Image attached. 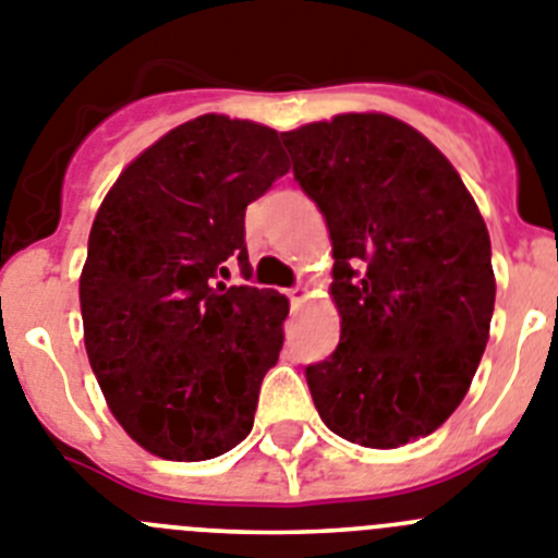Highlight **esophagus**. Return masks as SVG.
Masks as SVG:
<instances>
[{
	"instance_id": "1",
	"label": "esophagus",
	"mask_w": 558,
	"mask_h": 558,
	"mask_svg": "<svg viewBox=\"0 0 558 558\" xmlns=\"http://www.w3.org/2000/svg\"><path fill=\"white\" fill-rule=\"evenodd\" d=\"M306 298H308V286H294V289H289V300H292V306L306 303Z\"/></svg>"
}]
</instances>
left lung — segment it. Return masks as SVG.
Segmentation results:
<instances>
[{
  "label": "left lung",
  "mask_w": 558,
  "mask_h": 558,
  "mask_svg": "<svg viewBox=\"0 0 558 558\" xmlns=\"http://www.w3.org/2000/svg\"><path fill=\"white\" fill-rule=\"evenodd\" d=\"M333 246L339 345L306 367L339 438L396 449L466 396L494 314L492 241L463 179L413 125L337 114L280 134Z\"/></svg>",
  "instance_id": "obj_1"
}]
</instances>
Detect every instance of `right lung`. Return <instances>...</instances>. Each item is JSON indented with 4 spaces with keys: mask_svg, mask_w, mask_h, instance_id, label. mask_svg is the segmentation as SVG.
<instances>
[{
    "mask_svg": "<svg viewBox=\"0 0 558 558\" xmlns=\"http://www.w3.org/2000/svg\"><path fill=\"white\" fill-rule=\"evenodd\" d=\"M286 171L275 129L202 114L145 148L95 216L86 353L111 415L157 458L210 460L250 435L289 300L216 278L246 266V205Z\"/></svg>",
    "mask_w": 558,
    "mask_h": 558,
    "instance_id": "obj_1",
    "label": "right lung"
}]
</instances>
